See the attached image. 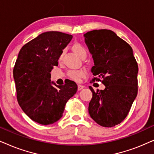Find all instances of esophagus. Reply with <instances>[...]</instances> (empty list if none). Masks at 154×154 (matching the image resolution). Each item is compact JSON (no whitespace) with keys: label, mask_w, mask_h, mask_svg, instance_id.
Masks as SVG:
<instances>
[{"label":"esophagus","mask_w":154,"mask_h":154,"mask_svg":"<svg viewBox=\"0 0 154 154\" xmlns=\"http://www.w3.org/2000/svg\"><path fill=\"white\" fill-rule=\"evenodd\" d=\"M84 88H85V86L81 85H78V90H81L82 89H83Z\"/></svg>","instance_id":"esophagus-1"}]
</instances>
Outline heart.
Listing matches in <instances>:
<instances>
[{
  "label": "heart",
  "mask_w": 154,
  "mask_h": 154,
  "mask_svg": "<svg viewBox=\"0 0 154 154\" xmlns=\"http://www.w3.org/2000/svg\"><path fill=\"white\" fill-rule=\"evenodd\" d=\"M72 49L76 54H78L80 57L82 58L83 56H87V51L85 48L83 47L81 44L79 43H75L73 45ZM64 56V51L62 52V53L59 56V61H62ZM68 75L71 79L73 81L80 82L83 78L85 77V71L83 70H71L68 72Z\"/></svg>",
  "instance_id": "obj_1"
}]
</instances>
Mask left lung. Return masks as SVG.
<instances>
[{
    "label": "left lung",
    "mask_w": 154,
    "mask_h": 154,
    "mask_svg": "<svg viewBox=\"0 0 154 154\" xmlns=\"http://www.w3.org/2000/svg\"><path fill=\"white\" fill-rule=\"evenodd\" d=\"M84 37L94 64L91 71L96 77L91 83L105 85L97 92L89 87L90 116L101 126L113 127L125 119L137 94V63L131 46L112 31L93 30Z\"/></svg>",
    "instance_id": "left-lung-1"
}]
</instances>
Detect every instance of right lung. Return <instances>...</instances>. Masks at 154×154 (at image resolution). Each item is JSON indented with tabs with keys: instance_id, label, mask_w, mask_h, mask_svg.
Returning a JSON list of instances; mask_svg holds the SVG:
<instances>
[{
	"instance_id": "obj_1",
	"label": "right lung",
	"mask_w": 154,
	"mask_h": 154,
	"mask_svg": "<svg viewBox=\"0 0 154 154\" xmlns=\"http://www.w3.org/2000/svg\"><path fill=\"white\" fill-rule=\"evenodd\" d=\"M72 38L67 33L48 31L25 44L19 52L13 69L17 99L23 111L41 125L60 120L67 101L77 91L72 81L57 85L50 80L52 69L58 66L59 56Z\"/></svg>"
}]
</instances>
